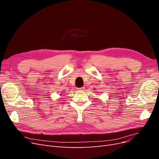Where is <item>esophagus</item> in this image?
<instances>
[{"instance_id": "obj_1", "label": "esophagus", "mask_w": 159, "mask_h": 159, "mask_svg": "<svg viewBox=\"0 0 159 159\" xmlns=\"http://www.w3.org/2000/svg\"><path fill=\"white\" fill-rule=\"evenodd\" d=\"M78 90H81V91H82V90H84V88H78Z\"/></svg>"}]
</instances>
